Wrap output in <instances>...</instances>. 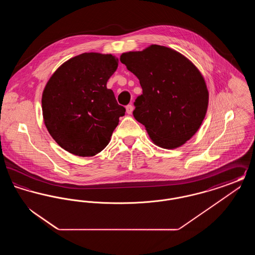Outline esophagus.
<instances>
[{
    "label": "esophagus",
    "mask_w": 255,
    "mask_h": 255,
    "mask_svg": "<svg viewBox=\"0 0 255 255\" xmlns=\"http://www.w3.org/2000/svg\"><path fill=\"white\" fill-rule=\"evenodd\" d=\"M133 105H128V106H126V113L128 114V115H131L132 113H133Z\"/></svg>",
    "instance_id": "esophagus-1"
}]
</instances>
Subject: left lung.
<instances>
[{"label": "left lung", "mask_w": 255, "mask_h": 255, "mask_svg": "<svg viewBox=\"0 0 255 255\" xmlns=\"http://www.w3.org/2000/svg\"><path fill=\"white\" fill-rule=\"evenodd\" d=\"M121 61L142 88V95L133 103V118L145 126L152 141L175 149L189 140L202 125L208 106L206 81L194 64L182 53L158 45L124 52Z\"/></svg>", "instance_id": "obj_1"}]
</instances>
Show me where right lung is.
<instances>
[{
    "label": "right lung",
    "instance_id": "right-lung-1",
    "mask_svg": "<svg viewBox=\"0 0 255 255\" xmlns=\"http://www.w3.org/2000/svg\"><path fill=\"white\" fill-rule=\"evenodd\" d=\"M118 65L112 54L86 52L63 63L49 78L42 96L44 122L69 153L93 157L108 145L125 115L107 89Z\"/></svg>",
    "mask_w": 255,
    "mask_h": 255
}]
</instances>
